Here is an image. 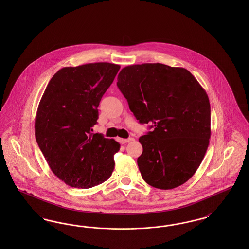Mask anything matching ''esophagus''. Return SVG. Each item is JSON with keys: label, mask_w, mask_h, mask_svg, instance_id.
I'll list each match as a JSON object with an SVG mask.
<instances>
[{"label": "esophagus", "mask_w": 249, "mask_h": 249, "mask_svg": "<svg viewBox=\"0 0 249 249\" xmlns=\"http://www.w3.org/2000/svg\"><path fill=\"white\" fill-rule=\"evenodd\" d=\"M134 139L132 138V137H130V138H128V139H120V142L121 143H126V142H131V141H133Z\"/></svg>", "instance_id": "obj_1"}]
</instances>
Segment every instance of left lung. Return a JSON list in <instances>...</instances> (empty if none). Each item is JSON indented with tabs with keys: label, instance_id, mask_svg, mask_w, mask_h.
<instances>
[{
	"label": "left lung",
	"instance_id": "left-lung-1",
	"mask_svg": "<svg viewBox=\"0 0 249 249\" xmlns=\"http://www.w3.org/2000/svg\"><path fill=\"white\" fill-rule=\"evenodd\" d=\"M117 85L137 120L153 128L139 138L142 179L160 190L186 183L209 145L211 109L205 90L187 69L161 63L127 66Z\"/></svg>",
	"mask_w": 249,
	"mask_h": 249
}]
</instances>
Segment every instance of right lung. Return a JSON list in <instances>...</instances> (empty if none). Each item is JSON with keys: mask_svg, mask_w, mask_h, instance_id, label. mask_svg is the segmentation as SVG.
Segmentation results:
<instances>
[{"mask_svg": "<svg viewBox=\"0 0 249 249\" xmlns=\"http://www.w3.org/2000/svg\"><path fill=\"white\" fill-rule=\"evenodd\" d=\"M120 66L109 62L64 67L50 79L39 103L36 142L53 174L66 185L89 189L111 177L120 144L92 133L98 107Z\"/></svg>", "mask_w": 249, "mask_h": 249, "instance_id": "right-lung-1", "label": "right lung"}]
</instances>
